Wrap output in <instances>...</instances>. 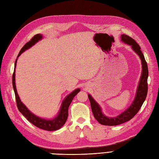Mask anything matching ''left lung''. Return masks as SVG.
<instances>
[{
	"label": "left lung",
	"instance_id": "left-lung-1",
	"mask_svg": "<svg viewBox=\"0 0 159 159\" xmlns=\"http://www.w3.org/2000/svg\"><path fill=\"white\" fill-rule=\"evenodd\" d=\"M121 41L129 46H131L133 50L139 56L141 60L142 73L139 85L137 86L136 95L131 105L123 113L113 117H107L102 112V109L100 105L96 102L92 96L88 94V98L91 104V108L92 110L93 116L95 119L102 125L107 126H115L125 123L131 119L135 115L139 109H141L143 103L145 102L147 95L148 85L147 79L148 75V66L145 59V57L141 50V48L133 38L127 35H121Z\"/></svg>",
	"mask_w": 159,
	"mask_h": 159
}]
</instances>
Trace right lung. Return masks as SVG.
I'll return each mask as SVG.
<instances>
[{"label": "right lung", "instance_id": "obj_1", "mask_svg": "<svg viewBox=\"0 0 159 159\" xmlns=\"http://www.w3.org/2000/svg\"><path fill=\"white\" fill-rule=\"evenodd\" d=\"M42 34H38L35 35L32 38L30 41L27 42L26 44L22 47V48L21 49L20 52H19V54L17 56V58L15 61V64H14V70L12 75V85L14 91V93H15L17 107L19 110V111L28 119V121H29L31 123L34 125H35L36 127L41 129L46 130V131H52L60 129L66 123L68 116V108L70 105L71 103L74 98L79 93V91H80V89H75L74 91H72L71 93H70L66 96L61 103L58 113H57V115L55 117L50 119H47L45 118H42L37 116V115L32 113L27 108L26 105L21 102L20 97H19V95L17 93L15 84V69L16 67L18 57L21 55L22 52L26 51L28 49H29L32 46L36 44L38 41L42 40Z\"/></svg>", "mask_w": 159, "mask_h": 159}]
</instances>
